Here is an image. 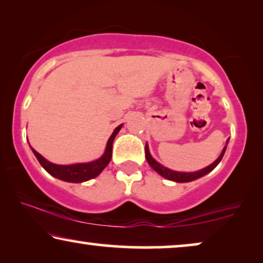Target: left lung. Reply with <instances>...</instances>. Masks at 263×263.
<instances>
[{
  "mask_svg": "<svg viewBox=\"0 0 263 263\" xmlns=\"http://www.w3.org/2000/svg\"><path fill=\"white\" fill-rule=\"evenodd\" d=\"M225 150H227V146L224 147L223 151H221L220 156L218 157L212 164L209 165V167L204 168V169L199 170V172H195V173H179V172H174V170H170L168 168L163 167V165L155 161L153 156H151L150 153H149V147H147V144L145 145V158H146L147 163L150 164V167L156 170V172L160 174V175L165 177V179L175 181V182H190V181L199 179V177L206 175L207 173L212 172V170L217 167L218 163H219V162L221 161V158H223Z\"/></svg>",
  "mask_w": 263,
  "mask_h": 263,
  "instance_id": "left-lung-1",
  "label": "left lung"
}]
</instances>
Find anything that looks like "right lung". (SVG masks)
<instances>
[{"label":"right lung","instance_id":"obj_1","mask_svg":"<svg viewBox=\"0 0 263 263\" xmlns=\"http://www.w3.org/2000/svg\"><path fill=\"white\" fill-rule=\"evenodd\" d=\"M121 126H123V125H119V126L114 130L112 136L109 137L103 156L100 157L99 160L89 162V163L58 165V164L51 163V162L45 160V158H44L39 153H36L34 149H32V151L33 154L35 155V157L38 158L39 163L43 165V168L45 169L47 173L51 174L52 176L57 177L59 180L68 181V182H83V181L94 179L95 176H98L99 174L106 168V165L109 163L110 158H112L113 140L118 135V132L120 131Z\"/></svg>","mask_w":263,"mask_h":263}]
</instances>
